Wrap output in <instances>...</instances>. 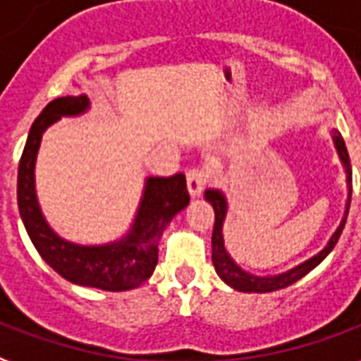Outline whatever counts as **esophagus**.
<instances>
[{
    "mask_svg": "<svg viewBox=\"0 0 361 361\" xmlns=\"http://www.w3.org/2000/svg\"><path fill=\"white\" fill-rule=\"evenodd\" d=\"M186 186L190 198H198L202 190L206 188V175L198 169H190L186 173Z\"/></svg>",
    "mask_w": 361,
    "mask_h": 361,
    "instance_id": "34e87169",
    "label": "esophagus"
}]
</instances>
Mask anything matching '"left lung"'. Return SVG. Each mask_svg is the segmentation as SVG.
<instances>
[{
    "label": "left lung",
    "instance_id": "left-lung-1",
    "mask_svg": "<svg viewBox=\"0 0 361 361\" xmlns=\"http://www.w3.org/2000/svg\"><path fill=\"white\" fill-rule=\"evenodd\" d=\"M333 144H335L338 159L343 163V169L346 173V190H348V194H346L343 219L338 223V227L335 228V233L331 235L327 244L317 254L307 257L302 264L294 265L290 269L281 271V273H275V275H254L250 271L242 269L240 265L233 259V256L228 254L227 246H225V238H223V227H225V219H227L228 213L227 194L221 190V188H207L204 192V198H206L207 204H212L213 212H215V225H213L212 236V262L223 283H227L231 288H235L238 292H259L262 294V292L279 290V288H286L292 283H296L302 277H306L310 271L315 269L331 254V250L335 248V244L338 242L341 235H343L344 223H346V217H348L350 200H352V167H350L348 149H346L343 136H341V133L336 128H333Z\"/></svg>",
    "mask_w": 361,
    "mask_h": 361
}]
</instances>
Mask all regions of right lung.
<instances>
[{"instance_id": "right-lung-1", "label": "right lung", "mask_w": 361, "mask_h": 361, "mask_svg": "<svg viewBox=\"0 0 361 361\" xmlns=\"http://www.w3.org/2000/svg\"><path fill=\"white\" fill-rule=\"evenodd\" d=\"M90 111L86 94L57 97L42 109L30 126L20 155L17 177L18 213L42 259L73 285L121 292L140 286L157 265V246L173 217L188 206L183 173L173 177H146L140 202L125 235L104 244H76L55 233L42 212L36 192V159L42 136L63 117Z\"/></svg>"}]
</instances>
